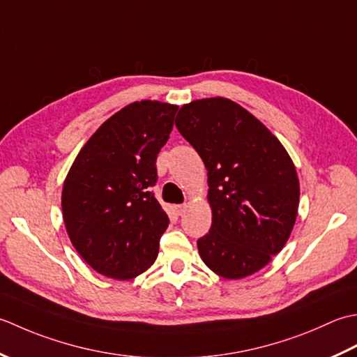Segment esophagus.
Masks as SVG:
<instances>
[{
	"label": "esophagus",
	"instance_id": "34e87169",
	"mask_svg": "<svg viewBox=\"0 0 357 357\" xmlns=\"http://www.w3.org/2000/svg\"><path fill=\"white\" fill-rule=\"evenodd\" d=\"M186 208H188V205H176V206H174V211H176L177 215H183Z\"/></svg>",
	"mask_w": 357,
	"mask_h": 357
}]
</instances>
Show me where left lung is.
Wrapping results in <instances>:
<instances>
[{"label": "left lung", "mask_w": 357, "mask_h": 357, "mask_svg": "<svg viewBox=\"0 0 357 357\" xmlns=\"http://www.w3.org/2000/svg\"><path fill=\"white\" fill-rule=\"evenodd\" d=\"M178 132L208 171L213 223L197 240L206 266L225 279L259 271L280 252L299 208V178L282 143L228 98L191 101L178 111Z\"/></svg>", "instance_id": "1"}]
</instances>
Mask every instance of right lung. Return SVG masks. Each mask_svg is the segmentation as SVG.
Listing matches in <instances>:
<instances>
[{"label": "right lung", "mask_w": 357, "mask_h": 357, "mask_svg": "<svg viewBox=\"0 0 357 357\" xmlns=\"http://www.w3.org/2000/svg\"><path fill=\"white\" fill-rule=\"evenodd\" d=\"M177 109L149 100L123 107L87 140L64 180L70 242L106 278L134 279L157 259L169 219L151 188Z\"/></svg>", "instance_id": "right-lung-1"}]
</instances>
